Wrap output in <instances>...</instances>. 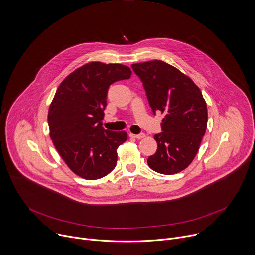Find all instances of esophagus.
<instances>
[{
	"mask_svg": "<svg viewBox=\"0 0 255 255\" xmlns=\"http://www.w3.org/2000/svg\"><path fill=\"white\" fill-rule=\"evenodd\" d=\"M130 137L135 138V139H142L145 137L144 133H139V134H130Z\"/></svg>",
	"mask_w": 255,
	"mask_h": 255,
	"instance_id": "obj_1",
	"label": "esophagus"
}]
</instances>
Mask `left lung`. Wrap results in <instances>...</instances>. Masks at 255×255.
Segmentation results:
<instances>
[{
	"mask_svg": "<svg viewBox=\"0 0 255 255\" xmlns=\"http://www.w3.org/2000/svg\"><path fill=\"white\" fill-rule=\"evenodd\" d=\"M154 115L164 113L157 151L147 159L155 172L172 175L187 168L207 127V107L199 88L175 67L155 60L133 64Z\"/></svg>",
	"mask_w": 255,
	"mask_h": 255,
	"instance_id": "8db88e82",
	"label": "left lung"
}]
</instances>
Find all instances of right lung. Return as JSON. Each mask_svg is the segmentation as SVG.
Returning <instances> with one entry per match:
<instances>
[{
  "label": "right lung",
  "instance_id": "1",
  "mask_svg": "<svg viewBox=\"0 0 255 255\" xmlns=\"http://www.w3.org/2000/svg\"><path fill=\"white\" fill-rule=\"evenodd\" d=\"M121 64L93 62L70 74L59 86L49 109L51 139L71 170L96 180L117 163V148L128 136L102 127L110 85L131 76Z\"/></svg>",
  "mask_w": 255,
  "mask_h": 255
}]
</instances>
